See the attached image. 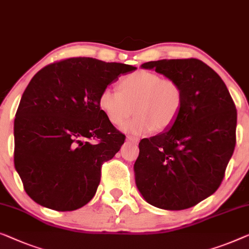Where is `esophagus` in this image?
<instances>
[{
  "label": "esophagus",
  "instance_id": "obj_1",
  "mask_svg": "<svg viewBox=\"0 0 249 249\" xmlns=\"http://www.w3.org/2000/svg\"><path fill=\"white\" fill-rule=\"evenodd\" d=\"M128 142H130L132 143H138L139 142V138L138 137H133V136H128L127 137Z\"/></svg>",
  "mask_w": 249,
  "mask_h": 249
}]
</instances>
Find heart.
Instances as JSON below:
<instances>
[{
	"mask_svg": "<svg viewBox=\"0 0 249 249\" xmlns=\"http://www.w3.org/2000/svg\"><path fill=\"white\" fill-rule=\"evenodd\" d=\"M120 92L107 88L100 93L98 103L107 121L121 125L131 116L136 117L122 129L133 135L163 131L178 119L184 102L181 84L173 78L161 77L149 71H137L124 77Z\"/></svg>",
	"mask_w": 249,
	"mask_h": 249,
	"instance_id": "1",
	"label": "heart"
}]
</instances>
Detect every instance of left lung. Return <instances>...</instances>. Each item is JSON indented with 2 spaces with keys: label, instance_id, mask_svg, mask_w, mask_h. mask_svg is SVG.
Listing matches in <instances>:
<instances>
[{
  "label": "left lung",
  "instance_id": "1",
  "mask_svg": "<svg viewBox=\"0 0 249 249\" xmlns=\"http://www.w3.org/2000/svg\"><path fill=\"white\" fill-rule=\"evenodd\" d=\"M181 84L178 119L160 135L142 139L136 184L149 204L184 210L220 186L236 146L237 110L221 77L196 58L142 65Z\"/></svg>",
  "mask_w": 249,
  "mask_h": 249
}]
</instances>
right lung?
<instances>
[{"label":"right lung","instance_id":"1","mask_svg":"<svg viewBox=\"0 0 249 249\" xmlns=\"http://www.w3.org/2000/svg\"><path fill=\"white\" fill-rule=\"evenodd\" d=\"M135 70L73 57L32 77L14 120V166L35 202L73 211L92 200L103 163L125 139L100 110L99 95L119 75Z\"/></svg>","mask_w":249,"mask_h":249}]
</instances>
